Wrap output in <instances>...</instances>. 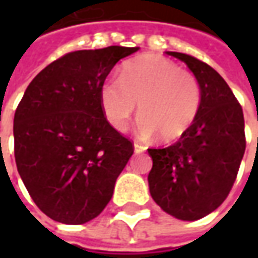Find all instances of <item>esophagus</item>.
Listing matches in <instances>:
<instances>
[{"mask_svg": "<svg viewBox=\"0 0 258 258\" xmlns=\"http://www.w3.org/2000/svg\"><path fill=\"white\" fill-rule=\"evenodd\" d=\"M134 149H135V154H142V152H144L146 148H145L144 145H141V144H138V142H136V144L134 145Z\"/></svg>", "mask_w": 258, "mask_h": 258, "instance_id": "obj_1", "label": "esophagus"}]
</instances>
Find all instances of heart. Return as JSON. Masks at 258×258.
I'll use <instances>...</instances> for the list:
<instances>
[{"label": "heart", "instance_id": "heart-1", "mask_svg": "<svg viewBox=\"0 0 258 258\" xmlns=\"http://www.w3.org/2000/svg\"><path fill=\"white\" fill-rule=\"evenodd\" d=\"M138 110V132L144 138L158 134L169 142L181 138L194 123L201 106V86L195 76L161 55H142L126 63L119 79L100 87V106L106 120L119 132Z\"/></svg>", "mask_w": 258, "mask_h": 258}]
</instances>
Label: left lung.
I'll use <instances>...</instances> for the list:
<instances>
[{
  "label": "left lung",
  "instance_id": "1",
  "mask_svg": "<svg viewBox=\"0 0 258 258\" xmlns=\"http://www.w3.org/2000/svg\"><path fill=\"white\" fill-rule=\"evenodd\" d=\"M188 66L201 86V106L178 142L148 149L149 192L165 213L195 221L217 210L230 194L245 151L243 109L211 66L166 51Z\"/></svg>",
  "mask_w": 258,
  "mask_h": 258
}]
</instances>
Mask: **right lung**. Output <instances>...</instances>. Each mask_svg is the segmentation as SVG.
<instances>
[{
    "instance_id": "1",
    "label": "right lung",
    "mask_w": 258,
    "mask_h": 258,
    "mask_svg": "<svg viewBox=\"0 0 258 258\" xmlns=\"http://www.w3.org/2000/svg\"><path fill=\"white\" fill-rule=\"evenodd\" d=\"M139 47L79 50L41 70L14 114L18 173L51 220L85 224L104 210L134 146L104 117L100 87Z\"/></svg>"
}]
</instances>
